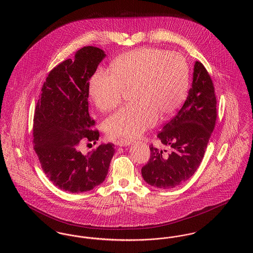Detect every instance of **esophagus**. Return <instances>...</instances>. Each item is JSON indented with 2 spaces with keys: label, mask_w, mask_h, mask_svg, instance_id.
Masks as SVG:
<instances>
[{
  "label": "esophagus",
  "mask_w": 253,
  "mask_h": 253,
  "mask_svg": "<svg viewBox=\"0 0 253 253\" xmlns=\"http://www.w3.org/2000/svg\"><path fill=\"white\" fill-rule=\"evenodd\" d=\"M118 144L120 145V146H128V145L132 144V140H130V139H120V140H118V142H117Z\"/></svg>",
  "instance_id": "obj_1"
}]
</instances>
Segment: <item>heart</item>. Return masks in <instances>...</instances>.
I'll return each mask as SVG.
<instances>
[{"instance_id":"1","label":"heart","mask_w":253,"mask_h":253,"mask_svg":"<svg viewBox=\"0 0 253 253\" xmlns=\"http://www.w3.org/2000/svg\"><path fill=\"white\" fill-rule=\"evenodd\" d=\"M111 73L98 69L89 82V94L96 108L109 112L121 104L132 88L134 100L105 121L112 137H136L154 127L158 117L171 118L189 90L190 67L177 52L143 47L122 54L111 63Z\"/></svg>"}]
</instances>
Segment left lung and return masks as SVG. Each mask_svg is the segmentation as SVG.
Listing matches in <instances>:
<instances>
[{"mask_svg":"<svg viewBox=\"0 0 253 253\" xmlns=\"http://www.w3.org/2000/svg\"><path fill=\"white\" fill-rule=\"evenodd\" d=\"M216 104L212 80L204 65L196 61L187 99L157 133V140L166 149L150 145V159L141 169L148 184L170 189L193 176L215 126Z\"/></svg>","mask_w":253,"mask_h":253,"instance_id":"8db88e82","label":"left lung"}]
</instances>
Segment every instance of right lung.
<instances>
[{
	"label": "right lung",
	"mask_w": 253,
	"mask_h": 253,
	"mask_svg": "<svg viewBox=\"0 0 253 253\" xmlns=\"http://www.w3.org/2000/svg\"><path fill=\"white\" fill-rule=\"evenodd\" d=\"M105 57L101 49L84 46L75 60L55 66L37 102L33 144L42 170L55 186L70 193L93 190L107 176L115 153L113 143L99 145L84 156L85 141L96 143L99 132L88 112L89 81Z\"/></svg>",
	"instance_id": "add662e5"
}]
</instances>
